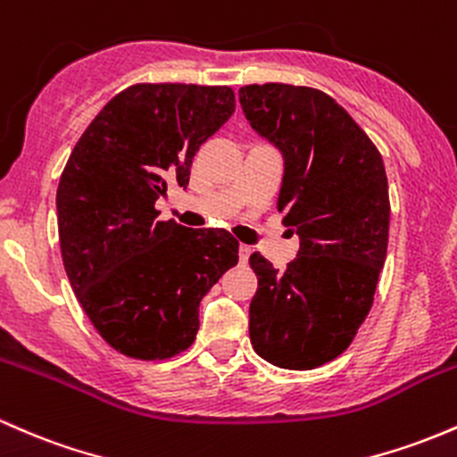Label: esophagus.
Here are the masks:
<instances>
[{
  "instance_id": "esophagus-1",
  "label": "esophagus",
  "mask_w": 457,
  "mask_h": 457,
  "mask_svg": "<svg viewBox=\"0 0 457 457\" xmlns=\"http://www.w3.org/2000/svg\"><path fill=\"white\" fill-rule=\"evenodd\" d=\"M250 254H253V248L246 246V244H239V263H244V266H246Z\"/></svg>"
}]
</instances>
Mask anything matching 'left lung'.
Masks as SVG:
<instances>
[{
  "instance_id": "obj_1",
  "label": "left lung",
  "mask_w": 457,
  "mask_h": 457,
  "mask_svg": "<svg viewBox=\"0 0 457 457\" xmlns=\"http://www.w3.org/2000/svg\"><path fill=\"white\" fill-rule=\"evenodd\" d=\"M239 102L250 126L283 152L277 209L301 237L286 270L250 254L259 281L250 342L270 364L312 370L346 351L375 301L390 228L384 159L357 121L312 87L246 85Z\"/></svg>"
}]
</instances>
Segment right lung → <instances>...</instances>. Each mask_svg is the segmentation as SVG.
<instances>
[{"mask_svg": "<svg viewBox=\"0 0 457 457\" xmlns=\"http://www.w3.org/2000/svg\"><path fill=\"white\" fill-rule=\"evenodd\" d=\"M235 112L230 87L141 82L117 93L73 148L56 191L58 239L76 298L109 346L170 360L194 345L204 294L239 259L224 228L159 220L170 185Z\"/></svg>", "mask_w": 457, "mask_h": 457, "instance_id": "right-lung-1", "label": "right lung"}]
</instances>
